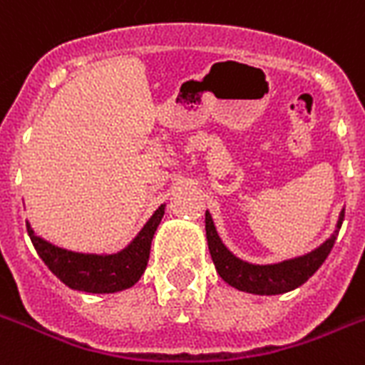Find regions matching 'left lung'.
<instances>
[{
	"label": "left lung",
	"mask_w": 365,
	"mask_h": 365,
	"mask_svg": "<svg viewBox=\"0 0 365 365\" xmlns=\"http://www.w3.org/2000/svg\"><path fill=\"white\" fill-rule=\"evenodd\" d=\"M343 217H345V210L339 215L336 232L331 234L330 238L321 247H317L315 251H311V253L304 255V257H298V259L283 260L279 264L259 266L250 264L245 260H240L238 257H234L225 247L221 238L217 236V230L213 227L212 215L206 212L208 250L210 255H212V260L213 264H215V269H217V274L230 287L244 290V292H251V294H283V292H289V290L296 289V287L304 285L311 275L321 268L322 262L330 255L334 244H336L337 232L341 229Z\"/></svg>",
	"instance_id": "obj_1"
}]
</instances>
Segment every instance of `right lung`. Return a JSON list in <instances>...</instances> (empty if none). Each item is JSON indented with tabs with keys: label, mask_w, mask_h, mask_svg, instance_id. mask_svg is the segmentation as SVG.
<instances>
[{
	"label": "right lung",
	"mask_w": 365,
	"mask_h": 365,
	"mask_svg": "<svg viewBox=\"0 0 365 365\" xmlns=\"http://www.w3.org/2000/svg\"><path fill=\"white\" fill-rule=\"evenodd\" d=\"M163 213H165V206H159V210L153 213L152 219L133 240L129 247L118 255H106V257L59 250L56 245L35 236L29 225H26V229L37 255L61 283H65L69 289L82 290V292L105 294V292L129 289L140 279V275L148 266L153 234L161 223Z\"/></svg>",
	"instance_id": "1"
}]
</instances>
